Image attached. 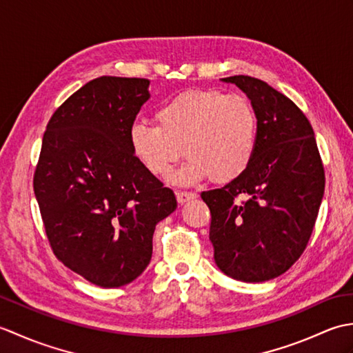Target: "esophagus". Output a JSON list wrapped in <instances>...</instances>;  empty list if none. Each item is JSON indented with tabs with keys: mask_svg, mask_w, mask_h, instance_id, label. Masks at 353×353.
I'll use <instances>...</instances> for the list:
<instances>
[{
	"mask_svg": "<svg viewBox=\"0 0 353 353\" xmlns=\"http://www.w3.org/2000/svg\"><path fill=\"white\" fill-rule=\"evenodd\" d=\"M196 197H197L196 192H190V191H177L176 192V199L181 205L186 203V201H190V200H194Z\"/></svg>",
	"mask_w": 353,
	"mask_h": 353,
	"instance_id": "1",
	"label": "esophagus"
}]
</instances>
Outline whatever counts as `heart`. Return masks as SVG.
I'll list each match as a JSON object with an SVG mask.
<instances>
[{
	"mask_svg": "<svg viewBox=\"0 0 353 353\" xmlns=\"http://www.w3.org/2000/svg\"><path fill=\"white\" fill-rule=\"evenodd\" d=\"M154 119L157 125L130 127V150L156 177L167 176L185 152L188 162L171 176L177 185L206 177L216 183L234 181L249 168L256 152L258 117L244 95L186 91L157 109Z\"/></svg>",
	"mask_w": 353,
	"mask_h": 353,
	"instance_id": "b5f03b06",
	"label": "heart"
}]
</instances>
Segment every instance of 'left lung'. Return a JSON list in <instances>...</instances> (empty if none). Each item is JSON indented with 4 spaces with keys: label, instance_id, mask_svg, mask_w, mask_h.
Returning <instances> with one entry per match:
<instances>
[{
    "label": "left lung",
    "instance_id": "left-lung-1",
    "mask_svg": "<svg viewBox=\"0 0 353 353\" xmlns=\"http://www.w3.org/2000/svg\"><path fill=\"white\" fill-rule=\"evenodd\" d=\"M235 83L258 117L256 152L241 176L203 191L209 239L224 274L243 282L274 279L305 252L325 192V168L312 125L287 95L250 76Z\"/></svg>",
    "mask_w": 353,
    "mask_h": 353
}]
</instances>
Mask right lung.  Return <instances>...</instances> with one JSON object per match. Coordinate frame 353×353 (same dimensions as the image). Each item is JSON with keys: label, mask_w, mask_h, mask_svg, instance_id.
Segmentation results:
<instances>
[{"label": "right lung", "mask_w": 353, "mask_h": 353, "mask_svg": "<svg viewBox=\"0 0 353 353\" xmlns=\"http://www.w3.org/2000/svg\"><path fill=\"white\" fill-rule=\"evenodd\" d=\"M150 80L88 81L50 118L33 190L56 258L103 288L130 283L152 259L174 192L134 159L129 132Z\"/></svg>", "instance_id": "right-lung-1"}]
</instances>
